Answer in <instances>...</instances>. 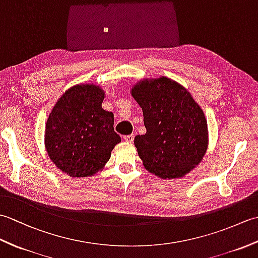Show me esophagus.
Wrapping results in <instances>:
<instances>
[{
	"mask_svg": "<svg viewBox=\"0 0 258 258\" xmlns=\"http://www.w3.org/2000/svg\"><path fill=\"white\" fill-rule=\"evenodd\" d=\"M123 140H124L125 142H127V143H132L133 140H134V135H133V134L125 135V136H123Z\"/></svg>",
	"mask_w": 258,
	"mask_h": 258,
	"instance_id": "1",
	"label": "esophagus"
}]
</instances>
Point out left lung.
Wrapping results in <instances>:
<instances>
[{
    "label": "left lung",
    "mask_w": 258,
    "mask_h": 258,
    "mask_svg": "<svg viewBox=\"0 0 258 258\" xmlns=\"http://www.w3.org/2000/svg\"><path fill=\"white\" fill-rule=\"evenodd\" d=\"M143 109L146 133L134 139L147 171L163 178L190 172L207 149L205 115L189 92L167 78L142 81L132 89Z\"/></svg>",
    "instance_id": "8db88e82"
}]
</instances>
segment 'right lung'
Listing matches in <instances>:
<instances>
[{"label": "right lung", "instance_id": "right-lung-1", "mask_svg": "<svg viewBox=\"0 0 258 258\" xmlns=\"http://www.w3.org/2000/svg\"><path fill=\"white\" fill-rule=\"evenodd\" d=\"M104 92L76 85L59 97L47 118L45 147L54 164L72 177L92 176L111 157L120 138L114 115L102 108Z\"/></svg>", "mask_w": 258, "mask_h": 258}]
</instances>
